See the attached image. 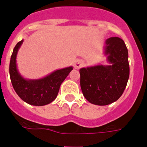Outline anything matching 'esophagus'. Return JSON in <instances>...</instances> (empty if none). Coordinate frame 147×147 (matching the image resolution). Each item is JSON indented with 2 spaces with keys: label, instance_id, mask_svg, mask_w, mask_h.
I'll list each match as a JSON object with an SVG mask.
<instances>
[{
  "label": "esophagus",
  "instance_id": "1",
  "mask_svg": "<svg viewBox=\"0 0 147 147\" xmlns=\"http://www.w3.org/2000/svg\"><path fill=\"white\" fill-rule=\"evenodd\" d=\"M82 65H83V61L81 60H76L75 62H74V64H73V66H74V68L75 69H80V68L82 66Z\"/></svg>",
  "mask_w": 147,
  "mask_h": 147
}]
</instances>
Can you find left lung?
I'll list each match as a JSON object with an SVG mask.
<instances>
[{
	"instance_id": "left-lung-1",
	"label": "left lung",
	"mask_w": 147,
	"mask_h": 147,
	"mask_svg": "<svg viewBox=\"0 0 147 147\" xmlns=\"http://www.w3.org/2000/svg\"><path fill=\"white\" fill-rule=\"evenodd\" d=\"M105 55L110 65L81 68L79 71L83 95L89 102L97 105H107L117 100L129 78V54L123 39H107Z\"/></svg>"
}]
</instances>
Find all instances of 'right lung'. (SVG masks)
<instances>
[{"instance_id":"obj_1","label":"right lung","mask_w":147,"mask_h":147,"mask_svg":"<svg viewBox=\"0 0 147 147\" xmlns=\"http://www.w3.org/2000/svg\"><path fill=\"white\" fill-rule=\"evenodd\" d=\"M22 42L23 40L15 46L9 63V76L13 88L18 96L28 104L36 106L49 104L56 98L60 85L73 68L69 66L56 70L40 79H25L19 74L16 66L17 53Z\"/></svg>"}]
</instances>
